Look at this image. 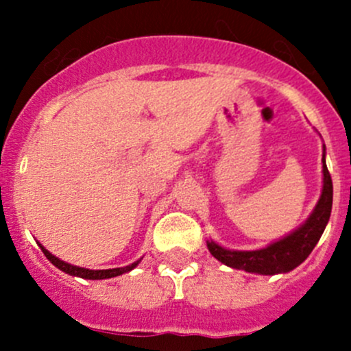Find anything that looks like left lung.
<instances>
[{
    "label": "left lung",
    "mask_w": 351,
    "mask_h": 351,
    "mask_svg": "<svg viewBox=\"0 0 351 351\" xmlns=\"http://www.w3.org/2000/svg\"><path fill=\"white\" fill-rule=\"evenodd\" d=\"M323 175V193H321L319 202H317L311 217L306 221V224L300 226L297 231H293L292 234L280 239V241L270 244L268 247L256 251H229L210 241L207 243V247L212 256L217 258L221 263L228 265V267L261 275L285 274V271L299 267L319 241L329 221V215H331L332 182L324 156Z\"/></svg>",
    "instance_id": "left-lung-1"
}]
</instances>
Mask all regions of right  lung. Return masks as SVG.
I'll return each mask as SVG.
<instances>
[{"label": "right lung", "mask_w": 351, "mask_h": 351, "mask_svg": "<svg viewBox=\"0 0 351 351\" xmlns=\"http://www.w3.org/2000/svg\"><path fill=\"white\" fill-rule=\"evenodd\" d=\"M42 251H44L45 258H47L49 261H51L52 265H56V267L59 268V270L66 271V274L69 275H74V277H81V278H90V280H101V278H112V277H117V275H122L125 274V271H130L132 268L137 267V263L139 261H136V263L129 265V267H123V268H112V270H88V268H81V267H74V265H69V263H64V261H61L59 258H56L54 254L49 253L47 250H45L44 246H40Z\"/></svg>", "instance_id": "obj_1"}]
</instances>
